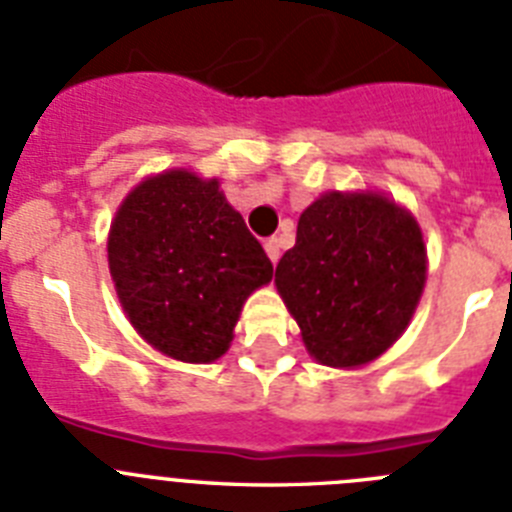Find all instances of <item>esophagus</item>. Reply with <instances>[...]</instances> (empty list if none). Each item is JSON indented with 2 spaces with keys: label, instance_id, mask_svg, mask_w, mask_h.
Listing matches in <instances>:
<instances>
[{
  "label": "esophagus",
  "instance_id": "1",
  "mask_svg": "<svg viewBox=\"0 0 512 512\" xmlns=\"http://www.w3.org/2000/svg\"><path fill=\"white\" fill-rule=\"evenodd\" d=\"M265 252H268L270 262H278V257H281V242L275 237L265 239Z\"/></svg>",
  "mask_w": 512,
  "mask_h": 512
}]
</instances>
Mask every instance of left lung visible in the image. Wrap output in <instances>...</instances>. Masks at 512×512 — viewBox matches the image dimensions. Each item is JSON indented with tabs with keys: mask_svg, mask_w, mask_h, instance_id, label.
Here are the masks:
<instances>
[{
	"mask_svg": "<svg viewBox=\"0 0 512 512\" xmlns=\"http://www.w3.org/2000/svg\"><path fill=\"white\" fill-rule=\"evenodd\" d=\"M428 275L422 231L381 193H324L299 219L275 286L314 361L358 368L399 340Z\"/></svg>",
	"mask_w": 512,
	"mask_h": 512,
	"instance_id": "obj_1",
	"label": "left lung"
}]
</instances>
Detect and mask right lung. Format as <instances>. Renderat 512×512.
<instances>
[{
	"label": "right lung",
	"instance_id": "obj_1",
	"mask_svg": "<svg viewBox=\"0 0 512 512\" xmlns=\"http://www.w3.org/2000/svg\"><path fill=\"white\" fill-rule=\"evenodd\" d=\"M108 265L133 330L182 363L219 361L247 296L273 278L219 180L190 170L146 177L126 195L110 224Z\"/></svg>",
	"mask_w": 512,
	"mask_h": 512
}]
</instances>
